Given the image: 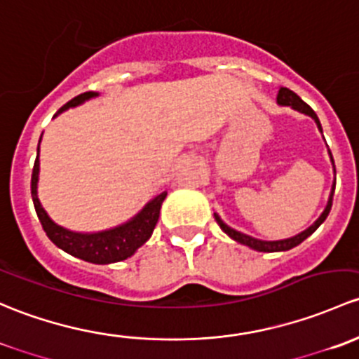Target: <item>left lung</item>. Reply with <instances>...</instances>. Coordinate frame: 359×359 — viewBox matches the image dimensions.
Listing matches in <instances>:
<instances>
[{
    "label": "left lung",
    "mask_w": 359,
    "mask_h": 359,
    "mask_svg": "<svg viewBox=\"0 0 359 359\" xmlns=\"http://www.w3.org/2000/svg\"><path fill=\"white\" fill-rule=\"evenodd\" d=\"M276 102H278L280 105H289L294 110H299V112L306 114V116H309V117H313V119H315V123L318 124V128H320V131H321L320 119H318L315 110H313L311 107L308 105V103L302 102V100L299 98L297 95L294 93V91L289 90V88H280L278 98H276ZM328 152H330V150H328ZM330 157H332V154H330ZM332 162H334V157H332ZM334 169H335V165H334ZM334 190H335V183H334V188H332V194H330V198H328V204H327V207H325L323 212H321V216L315 221V224H311V226H309L308 230L302 231V233L292 236V238H287V240L266 242V240L252 238V236H249V235H245V233H240V231H236V230H233V228L228 226V224H224L223 221H221V217L217 216V214H214V217H216V221H217V224H219V226H221V230H223L226 235H230L231 238L236 240V242H238V243H243V245L250 247V249H254V250H259V252H280V250H289V249H292V247L299 245V243L304 242V240L308 238L309 235L315 233L316 228L320 226V224L323 223L325 219H327L328 212H330L332 201H334Z\"/></svg>",
    "instance_id": "left-lung-1"
}]
</instances>
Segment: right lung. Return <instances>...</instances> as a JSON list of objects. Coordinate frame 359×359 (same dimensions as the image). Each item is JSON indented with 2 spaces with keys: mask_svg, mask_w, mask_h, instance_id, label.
I'll return each instance as SVG.
<instances>
[{
  "mask_svg": "<svg viewBox=\"0 0 359 359\" xmlns=\"http://www.w3.org/2000/svg\"><path fill=\"white\" fill-rule=\"evenodd\" d=\"M97 97L93 91H86V93L77 95L70 102L65 103L62 109L55 116L60 112L67 110L69 107H76L83 103L84 100ZM39 154V147H38ZM38 172H39V157H36L34 168H32V178H31V195L32 202H34L36 214H38L39 221L43 224V230L46 231L48 238L60 247L62 250L69 252L70 256H76L79 259H84L88 262H95V264H109V262H117L128 259L129 256L136 252L138 247H142L147 240L152 235L155 224L158 221V212H161V205L164 202L168 191H162L161 195L150 201L149 204L142 209V212L136 214L129 223L117 226L114 230L100 231V233H76V231H69L65 228L58 226L46 210L39 204L38 198Z\"/></svg>",
  "mask_w": 359,
  "mask_h": 359,
  "instance_id": "add662e5",
  "label": "right lung"
}]
</instances>
